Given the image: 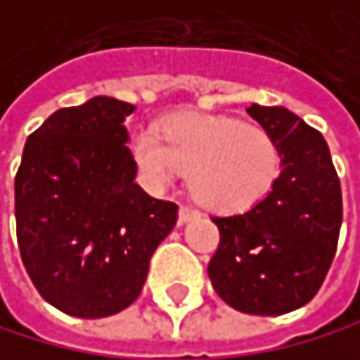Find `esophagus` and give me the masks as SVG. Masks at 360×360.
Segmentation results:
<instances>
[{
  "mask_svg": "<svg viewBox=\"0 0 360 360\" xmlns=\"http://www.w3.org/2000/svg\"><path fill=\"white\" fill-rule=\"evenodd\" d=\"M200 215V211L195 209V207H189V204H182L180 207V213H178V219L184 224V222H189V219H193V217H198Z\"/></svg>",
  "mask_w": 360,
  "mask_h": 360,
  "instance_id": "1",
  "label": "esophagus"
}]
</instances>
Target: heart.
I'll list each match as a JSON object with an SVG mask.
<instances>
[{
	"label": "heart",
	"instance_id": "b5f03b06",
	"mask_svg": "<svg viewBox=\"0 0 360 360\" xmlns=\"http://www.w3.org/2000/svg\"><path fill=\"white\" fill-rule=\"evenodd\" d=\"M131 158L151 189L167 186L178 171L189 174L193 198L217 211L259 202L273 189L281 165L279 147L266 129L217 116H176L167 120L162 138L141 131Z\"/></svg>",
	"mask_w": 360,
	"mask_h": 360
}]
</instances>
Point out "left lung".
Returning a JSON list of instances; mask_svg holds the SVG:
<instances>
[{"label": "left lung", "instance_id": "left-lung-1", "mask_svg": "<svg viewBox=\"0 0 360 360\" xmlns=\"http://www.w3.org/2000/svg\"><path fill=\"white\" fill-rule=\"evenodd\" d=\"M275 138L281 171L244 213L213 215L219 244L209 277L246 314H285L319 292L339 244L343 198L323 136L285 108L246 110Z\"/></svg>", "mask_w": 360, "mask_h": 360}]
</instances>
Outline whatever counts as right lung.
I'll return each instance as SVG.
<instances>
[{
	"label": "right lung",
	"mask_w": 360,
	"mask_h": 360,
	"mask_svg": "<svg viewBox=\"0 0 360 360\" xmlns=\"http://www.w3.org/2000/svg\"><path fill=\"white\" fill-rule=\"evenodd\" d=\"M131 112L110 96L54 112L28 136L15 176L21 262L48 304L81 319L134 304L178 219V204L134 180Z\"/></svg>",
	"instance_id": "add662e5"
}]
</instances>
